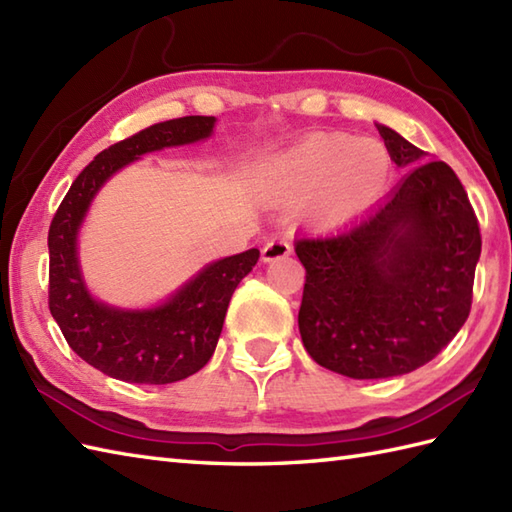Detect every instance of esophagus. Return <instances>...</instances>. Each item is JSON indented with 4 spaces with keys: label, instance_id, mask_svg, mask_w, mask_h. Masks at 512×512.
<instances>
[{
    "label": "esophagus",
    "instance_id": "34e87169",
    "mask_svg": "<svg viewBox=\"0 0 512 512\" xmlns=\"http://www.w3.org/2000/svg\"><path fill=\"white\" fill-rule=\"evenodd\" d=\"M292 253V246L286 239H270V242L262 248V259L266 264L277 262V259H284Z\"/></svg>",
    "mask_w": 512,
    "mask_h": 512
}]
</instances>
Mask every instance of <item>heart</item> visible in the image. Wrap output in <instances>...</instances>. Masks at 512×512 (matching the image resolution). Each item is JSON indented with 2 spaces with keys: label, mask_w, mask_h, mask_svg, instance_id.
Masks as SVG:
<instances>
[{
  "label": "heart",
  "mask_w": 512,
  "mask_h": 512,
  "mask_svg": "<svg viewBox=\"0 0 512 512\" xmlns=\"http://www.w3.org/2000/svg\"><path fill=\"white\" fill-rule=\"evenodd\" d=\"M389 156L374 140L321 134L275 156L257 178L264 200L301 206L319 226H341L367 211L383 191Z\"/></svg>",
  "instance_id": "1"
}]
</instances>
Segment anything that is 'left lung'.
<instances>
[{"label":"left lung","instance_id":"obj_1","mask_svg":"<svg viewBox=\"0 0 512 512\" xmlns=\"http://www.w3.org/2000/svg\"><path fill=\"white\" fill-rule=\"evenodd\" d=\"M376 127L391 160L411 169L405 180L343 231L295 242L306 268V352L358 380L409 374L451 343L469 319L482 253L480 224L453 169Z\"/></svg>","mask_w":512,"mask_h":512}]
</instances>
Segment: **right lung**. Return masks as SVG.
Listing matches in <instances>:
<instances>
[{"instance_id": "right-lung-1", "label": "right lung", "mask_w": 512, "mask_h": 512, "mask_svg": "<svg viewBox=\"0 0 512 512\" xmlns=\"http://www.w3.org/2000/svg\"><path fill=\"white\" fill-rule=\"evenodd\" d=\"M215 116L156 123L101 151L65 193L48 233L50 312L72 350L99 372L138 385H167L209 363L222 334L228 301L259 259L250 248L204 266L154 308L127 310L90 295L79 264V228L94 195L116 171L165 147L213 134Z\"/></svg>"}]
</instances>
